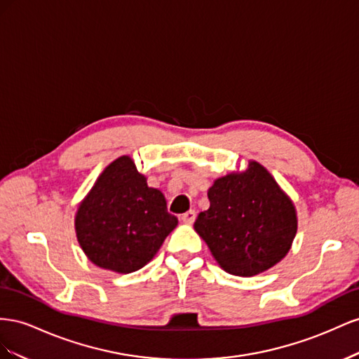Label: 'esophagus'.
<instances>
[{"mask_svg":"<svg viewBox=\"0 0 359 359\" xmlns=\"http://www.w3.org/2000/svg\"><path fill=\"white\" fill-rule=\"evenodd\" d=\"M196 218H197L196 210H188L187 213L182 215V221L185 224H192L194 221H196Z\"/></svg>","mask_w":359,"mask_h":359,"instance_id":"esophagus-1","label":"esophagus"}]
</instances>
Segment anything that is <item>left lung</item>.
I'll return each mask as SVG.
<instances>
[{
    "label": "left lung",
    "instance_id": "8db88e82",
    "mask_svg": "<svg viewBox=\"0 0 359 359\" xmlns=\"http://www.w3.org/2000/svg\"><path fill=\"white\" fill-rule=\"evenodd\" d=\"M210 208L200 212L194 229L224 271L252 276L289 252L298 219L290 198L269 171L251 161L242 172L215 180Z\"/></svg>",
    "mask_w": 359,
    "mask_h": 359
}]
</instances>
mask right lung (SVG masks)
Here are the masks:
<instances>
[{"label": "right lung", "instance_id": "add662e5", "mask_svg": "<svg viewBox=\"0 0 359 359\" xmlns=\"http://www.w3.org/2000/svg\"><path fill=\"white\" fill-rule=\"evenodd\" d=\"M176 225L163 194L147 185L129 156L116 159L100 174L75 219L87 257L118 273L146 266Z\"/></svg>", "mask_w": 359, "mask_h": 359}]
</instances>
